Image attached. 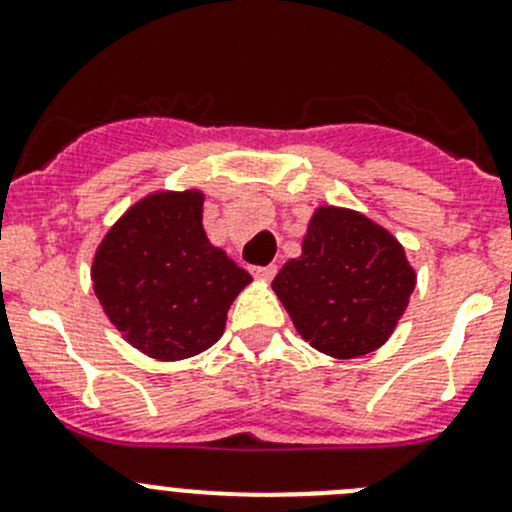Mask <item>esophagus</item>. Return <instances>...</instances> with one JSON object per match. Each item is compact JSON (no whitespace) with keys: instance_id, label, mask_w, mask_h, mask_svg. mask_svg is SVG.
I'll use <instances>...</instances> for the list:
<instances>
[{"instance_id":"obj_1","label":"esophagus","mask_w":512,"mask_h":512,"mask_svg":"<svg viewBox=\"0 0 512 512\" xmlns=\"http://www.w3.org/2000/svg\"><path fill=\"white\" fill-rule=\"evenodd\" d=\"M252 275H255L257 280L270 282L272 277L277 275V267H275V265H267V267H252Z\"/></svg>"}]
</instances>
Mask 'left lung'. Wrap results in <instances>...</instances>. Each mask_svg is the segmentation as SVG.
<instances>
[{
  "label": "left lung",
  "mask_w": 512,
  "mask_h": 512,
  "mask_svg": "<svg viewBox=\"0 0 512 512\" xmlns=\"http://www.w3.org/2000/svg\"><path fill=\"white\" fill-rule=\"evenodd\" d=\"M416 272L386 227L349 208L314 210L302 255L285 262L272 289L294 329L334 359L364 356L394 334Z\"/></svg>",
  "instance_id": "obj_1"
}]
</instances>
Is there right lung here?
<instances>
[{"instance_id": "right-lung-1", "label": "right lung", "mask_w": 512, "mask_h": 512, "mask_svg": "<svg viewBox=\"0 0 512 512\" xmlns=\"http://www.w3.org/2000/svg\"><path fill=\"white\" fill-rule=\"evenodd\" d=\"M200 190H158L126 210L96 247L91 280L131 347L180 361L213 347L252 282L203 230Z\"/></svg>"}]
</instances>
